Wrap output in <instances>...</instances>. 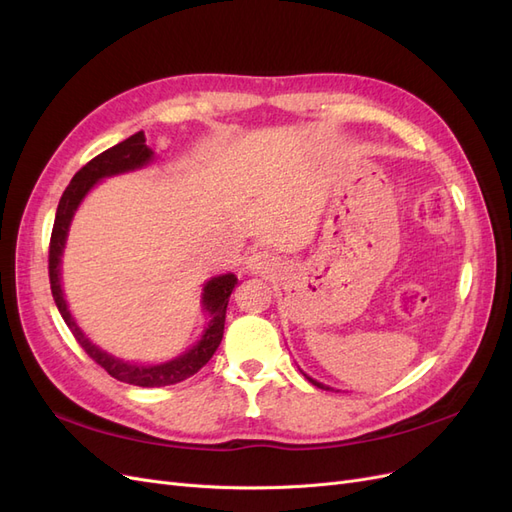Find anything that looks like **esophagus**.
Segmentation results:
<instances>
[{
    "instance_id": "obj_1",
    "label": "esophagus",
    "mask_w": 512,
    "mask_h": 512,
    "mask_svg": "<svg viewBox=\"0 0 512 512\" xmlns=\"http://www.w3.org/2000/svg\"><path fill=\"white\" fill-rule=\"evenodd\" d=\"M247 269H250L252 273H271L275 269V256L267 250H256L252 252L250 256H247Z\"/></svg>"
}]
</instances>
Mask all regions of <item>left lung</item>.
I'll return each mask as SVG.
<instances>
[{"mask_svg": "<svg viewBox=\"0 0 512 512\" xmlns=\"http://www.w3.org/2000/svg\"><path fill=\"white\" fill-rule=\"evenodd\" d=\"M303 376H305V378H307L309 382H312L314 386H318V389H322V391H333V389H331V386H327V384H322V382H318V380H314V378H309L307 374H303Z\"/></svg>", "mask_w": 512, "mask_h": 512, "instance_id": "left-lung-1", "label": "left lung"}]
</instances>
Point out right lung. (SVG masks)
<instances>
[{
	"label": "right lung",
	"mask_w": 512,
	"mask_h": 512,
	"mask_svg": "<svg viewBox=\"0 0 512 512\" xmlns=\"http://www.w3.org/2000/svg\"><path fill=\"white\" fill-rule=\"evenodd\" d=\"M153 160V151L145 145V134L136 132L126 141H121L119 145L102 151L100 156L94 160H89L79 173H76L66 188V192L61 194V200L57 205L55 213V224L51 232V245H49V280H51V292L55 305L59 309L61 318L68 324V329L72 331L76 342L81 344V348L94 359L100 367H104L108 374L113 378L128 382L134 386H168V384H177L185 378L194 376L196 371L207 365L213 352L218 350L222 335H224V320H226V307L232 288L237 286V277L232 273L211 277V280L203 288V309L209 314L207 329L203 337L198 339L196 346H192L188 352H183L181 356L173 361H166L160 365H134L126 363L121 359H115L108 352L100 350L96 344L89 342V337L81 331L79 324L74 322L68 303L64 299V290H61V254H64L66 247V237L70 230V222L74 218V211L79 209L81 200L87 196V192L94 188V185L104 179V177H113L119 173H128V170L143 168Z\"/></svg>",
	"instance_id": "obj_1"
}]
</instances>
